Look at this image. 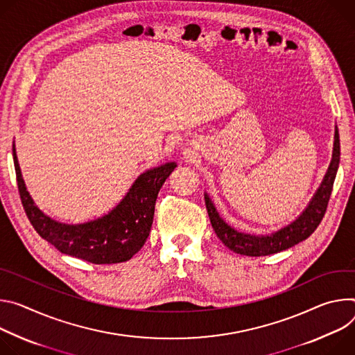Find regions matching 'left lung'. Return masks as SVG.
<instances>
[{
    "label": "left lung",
    "mask_w": 355,
    "mask_h": 355,
    "mask_svg": "<svg viewBox=\"0 0 355 355\" xmlns=\"http://www.w3.org/2000/svg\"><path fill=\"white\" fill-rule=\"evenodd\" d=\"M338 164H340V137H338V130L336 127L333 157L320 187L318 189L316 193H314L313 199L310 200L307 207L295 221L268 235L245 234L230 227L220 217L211 199L206 193L205 194L206 209L217 237L231 251L237 252L240 255H247V257H265L270 254H277L309 239L314 232V230L319 227L327 210Z\"/></svg>",
    "instance_id": "left-lung-1"
}]
</instances>
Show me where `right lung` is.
<instances>
[{
  "instance_id": "add662e5",
  "label": "right lung",
  "mask_w": 355,
  "mask_h": 355,
  "mask_svg": "<svg viewBox=\"0 0 355 355\" xmlns=\"http://www.w3.org/2000/svg\"><path fill=\"white\" fill-rule=\"evenodd\" d=\"M12 156L22 206L36 232L62 254L97 265L125 262L144 247L157 193L176 168L175 162H168L139 175L125 198L108 214L82 224H64L35 206L21 175L15 145Z\"/></svg>"
}]
</instances>
